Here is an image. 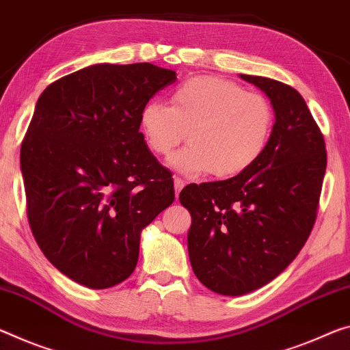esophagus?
<instances>
[{
    "label": "esophagus",
    "mask_w": 350,
    "mask_h": 350,
    "mask_svg": "<svg viewBox=\"0 0 350 350\" xmlns=\"http://www.w3.org/2000/svg\"><path fill=\"white\" fill-rule=\"evenodd\" d=\"M184 185H185V182L182 180L180 177H174V190H176V198H177V195H179V193H180L182 188H184Z\"/></svg>",
    "instance_id": "obj_1"
}]
</instances>
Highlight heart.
Masks as SVG:
<instances>
[{"label": "heart", "mask_w": 350, "mask_h": 350, "mask_svg": "<svg viewBox=\"0 0 350 350\" xmlns=\"http://www.w3.org/2000/svg\"><path fill=\"white\" fill-rule=\"evenodd\" d=\"M273 127L268 99L219 76L190 77L173 92L171 105L151 99L140 112L142 134L152 154L166 157L187 138L190 145L171 165L190 177L243 174L262 159Z\"/></svg>", "instance_id": "b5f03b06"}]
</instances>
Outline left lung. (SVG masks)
Instances as JSON below:
<instances>
[{"mask_svg": "<svg viewBox=\"0 0 350 350\" xmlns=\"http://www.w3.org/2000/svg\"><path fill=\"white\" fill-rule=\"evenodd\" d=\"M271 99L275 123L262 159L226 180L190 184L188 255L208 290L241 296L284 271L313 229L327 166L324 137L295 88L240 75Z\"/></svg>", "mask_w": 350, "mask_h": 350, "instance_id": "obj_1", "label": "left lung"}]
</instances>
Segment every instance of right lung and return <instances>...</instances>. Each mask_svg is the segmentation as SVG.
<instances>
[{"label":"right lung","mask_w":350,"mask_h":350,"mask_svg":"<svg viewBox=\"0 0 350 350\" xmlns=\"http://www.w3.org/2000/svg\"><path fill=\"white\" fill-rule=\"evenodd\" d=\"M152 64H98L49 84L21 143L27 219L60 273L103 290L134 273L140 234L174 201L140 112L176 82Z\"/></svg>","instance_id":"obj_1"}]
</instances>
